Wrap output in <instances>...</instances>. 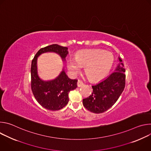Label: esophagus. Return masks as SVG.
Wrapping results in <instances>:
<instances>
[{
  "label": "esophagus",
  "instance_id": "obj_1",
  "mask_svg": "<svg viewBox=\"0 0 151 151\" xmlns=\"http://www.w3.org/2000/svg\"><path fill=\"white\" fill-rule=\"evenodd\" d=\"M77 85H78V87H81V86H82V85H83V82H82V81L78 80V81Z\"/></svg>",
  "mask_w": 151,
  "mask_h": 151
}]
</instances>
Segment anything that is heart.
I'll use <instances>...</instances> for the list:
<instances>
[{
    "instance_id": "1",
    "label": "heart",
    "mask_w": 151,
    "mask_h": 151,
    "mask_svg": "<svg viewBox=\"0 0 151 151\" xmlns=\"http://www.w3.org/2000/svg\"><path fill=\"white\" fill-rule=\"evenodd\" d=\"M113 54L107 51L93 49L78 52L75 58L67 60V67L70 73L77 74L85 66V73L93 81L104 78L110 72L114 64Z\"/></svg>"
}]
</instances>
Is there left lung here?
<instances>
[{
    "mask_svg": "<svg viewBox=\"0 0 151 151\" xmlns=\"http://www.w3.org/2000/svg\"><path fill=\"white\" fill-rule=\"evenodd\" d=\"M119 63L115 72L99 83L92 85V94L83 99V104L89 111L100 114L108 110L116 103L125 85V75L122 60L118 57Z\"/></svg>",
    "mask_w": 151,
    "mask_h": 151,
    "instance_id": "obj_1",
    "label": "left lung"
}]
</instances>
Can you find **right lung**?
Instances as JSON below:
<instances>
[{"label": "right lung", "instance_id": "add662e5", "mask_svg": "<svg viewBox=\"0 0 151 151\" xmlns=\"http://www.w3.org/2000/svg\"><path fill=\"white\" fill-rule=\"evenodd\" d=\"M54 52L66 61L69 54L68 48L52 44L40 49L36 54L31 65V88L37 101L44 108L50 111H58L69 102L68 94L77 87L76 79H71L66 75L64 68L55 79L49 81L42 79L38 75L37 61L41 54Z\"/></svg>", "mask_w": 151, "mask_h": 151}]
</instances>
